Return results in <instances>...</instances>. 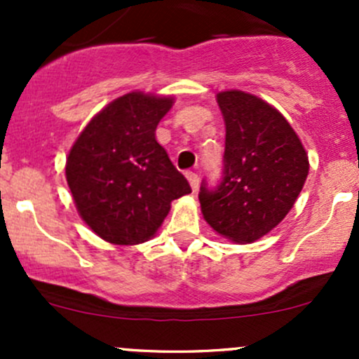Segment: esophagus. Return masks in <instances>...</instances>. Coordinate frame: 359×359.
<instances>
[{
    "label": "esophagus",
    "mask_w": 359,
    "mask_h": 359,
    "mask_svg": "<svg viewBox=\"0 0 359 359\" xmlns=\"http://www.w3.org/2000/svg\"><path fill=\"white\" fill-rule=\"evenodd\" d=\"M186 177H187V180H189V184H191V189L196 191L198 186H200V177H198V173L187 172Z\"/></svg>",
    "instance_id": "esophagus-1"
}]
</instances>
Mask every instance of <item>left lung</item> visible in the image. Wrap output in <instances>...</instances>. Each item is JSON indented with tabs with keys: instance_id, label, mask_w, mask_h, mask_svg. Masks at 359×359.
<instances>
[{
	"instance_id": "left-lung-1",
	"label": "left lung",
	"mask_w": 359,
	"mask_h": 359,
	"mask_svg": "<svg viewBox=\"0 0 359 359\" xmlns=\"http://www.w3.org/2000/svg\"><path fill=\"white\" fill-rule=\"evenodd\" d=\"M217 102L226 123L224 175L215 189L201 184V212L220 236L253 243L290 212L309 159L290 123L266 100L227 90Z\"/></svg>"
}]
</instances>
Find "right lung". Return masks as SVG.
<instances>
[{"instance_id":"add662e5","label":"right lung","mask_w":359,"mask_h":359,"mask_svg":"<svg viewBox=\"0 0 359 359\" xmlns=\"http://www.w3.org/2000/svg\"><path fill=\"white\" fill-rule=\"evenodd\" d=\"M172 97L130 92L85 126L66 163V179L86 226L112 245L156 234L173 200L191 193L186 177L156 140Z\"/></svg>"}]
</instances>
